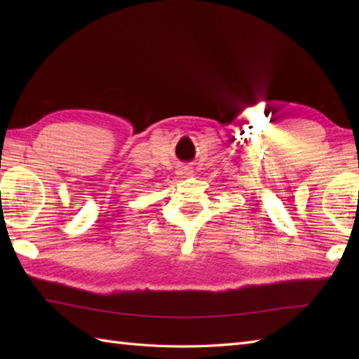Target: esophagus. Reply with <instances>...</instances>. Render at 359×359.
<instances>
[{
  "instance_id": "1",
  "label": "esophagus",
  "mask_w": 359,
  "mask_h": 359,
  "mask_svg": "<svg viewBox=\"0 0 359 359\" xmlns=\"http://www.w3.org/2000/svg\"><path fill=\"white\" fill-rule=\"evenodd\" d=\"M194 172H193V166L191 165H182L179 168V175L182 177H191Z\"/></svg>"
}]
</instances>
